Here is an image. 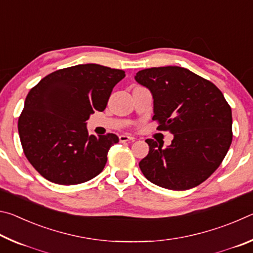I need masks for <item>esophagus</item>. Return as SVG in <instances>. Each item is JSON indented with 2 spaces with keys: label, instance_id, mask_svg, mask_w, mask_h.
<instances>
[{
  "label": "esophagus",
  "instance_id": "1",
  "mask_svg": "<svg viewBox=\"0 0 253 253\" xmlns=\"http://www.w3.org/2000/svg\"><path fill=\"white\" fill-rule=\"evenodd\" d=\"M119 140L121 143H126V142H134L135 138L132 136H128V135H121L119 136Z\"/></svg>",
  "mask_w": 253,
  "mask_h": 253
}]
</instances>
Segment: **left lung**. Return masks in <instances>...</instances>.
<instances>
[{
    "label": "left lung",
    "mask_w": 253,
    "mask_h": 253,
    "mask_svg": "<svg viewBox=\"0 0 253 253\" xmlns=\"http://www.w3.org/2000/svg\"><path fill=\"white\" fill-rule=\"evenodd\" d=\"M135 80L152 92L157 129L174 135L166 148L146 139L149 152L139 162L144 176L169 190L200 185L219 168L232 143V111L223 93L176 66L140 70Z\"/></svg>",
    "instance_id": "8db88e82"
}]
</instances>
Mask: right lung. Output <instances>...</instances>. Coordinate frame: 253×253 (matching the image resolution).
I'll return each instance as SVG.
<instances>
[{
	"label": "right lung",
	"instance_id": "add662e5",
	"mask_svg": "<svg viewBox=\"0 0 253 253\" xmlns=\"http://www.w3.org/2000/svg\"><path fill=\"white\" fill-rule=\"evenodd\" d=\"M124 77V70L87 63L54 71L29 91L19 135L25 157L44 178L76 185L101 173L119 139L115 134L88 135L85 122L95 110H105Z\"/></svg>",
	"mask_w": 253,
	"mask_h": 253
}]
</instances>
